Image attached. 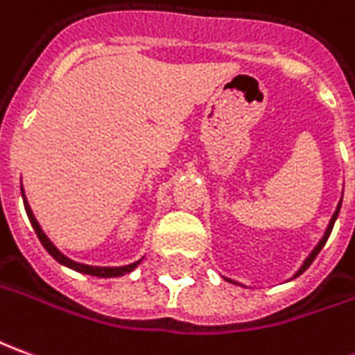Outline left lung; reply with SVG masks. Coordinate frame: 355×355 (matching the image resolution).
<instances>
[{"instance_id": "left-lung-1", "label": "left lung", "mask_w": 355, "mask_h": 355, "mask_svg": "<svg viewBox=\"0 0 355 355\" xmlns=\"http://www.w3.org/2000/svg\"><path fill=\"white\" fill-rule=\"evenodd\" d=\"M340 205H342V198H340V202H338V205H336V211L333 213V217H331V220H329V227H327V230H324L323 238H321V240L317 242V246L313 248V250H311V254L307 255L306 261L302 263V267H300L298 271L294 272V277H292V279H296V277H300L302 272L306 271L307 267H309V265L313 263V259H315V257H317V254H319V252L323 250V246H324V244H327V240H329V236H331V230H333V227H334V220L338 219V213H340ZM225 279H227V277H225ZM227 281L232 282V284H238V282H236V281H232V279H227Z\"/></svg>"}]
</instances>
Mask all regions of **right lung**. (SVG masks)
<instances>
[{
    "label": "right lung",
    "mask_w": 355,
    "mask_h": 355,
    "mask_svg": "<svg viewBox=\"0 0 355 355\" xmlns=\"http://www.w3.org/2000/svg\"><path fill=\"white\" fill-rule=\"evenodd\" d=\"M22 190V188H21ZM22 202H24V209H26V215H28V219H31L32 229L36 230V234H38L40 242H42V246L48 250V254L55 259L57 263L65 265L69 269H73V271L84 272V275H92V277H100V279H111V277H123L126 272L135 271L136 267L140 265L142 259H138L135 263H128V265H121V267H98V265H86V263H78V261H73L71 257H67L65 254H61L55 246H53V242L46 236V232L42 230L40 227V223L34 217V213H32L31 205H28V200H26V196H24V190H22Z\"/></svg>",
    "instance_id": "1"
}]
</instances>
